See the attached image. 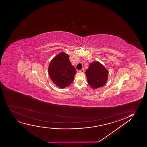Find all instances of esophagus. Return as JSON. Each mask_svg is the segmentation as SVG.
Instances as JSON below:
<instances>
[{"label":"esophagus","mask_w":147,"mask_h":147,"mask_svg":"<svg viewBox=\"0 0 147 147\" xmlns=\"http://www.w3.org/2000/svg\"><path fill=\"white\" fill-rule=\"evenodd\" d=\"M80 71V73H84V69H80V71Z\"/></svg>","instance_id":"34e87169"}]
</instances>
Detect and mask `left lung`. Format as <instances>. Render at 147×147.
I'll return each instance as SVG.
<instances>
[{"instance_id": "left-lung-1", "label": "left lung", "mask_w": 147, "mask_h": 147, "mask_svg": "<svg viewBox=\"0 0 147 147\" xmlns=\"http://www.w3.org/2000/svg\"><path fill=\"white\" fill-rule=\"evenodd\" d=\"M85 74L88 84L95 89L106 84L108 78V71L100 63L94 61L89 65Z\"/></svg>"}]
</instances>
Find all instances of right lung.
<instances>
[{"label":"right lung","instance_id":"1","mask_svg":"<svg viewBox=\"0 0 147 147\" xmlns=\"http://www.w3.org/2000/svg\"><path fill=\"white\" fill-rule=\"evenodd\" d=\"M48 72L56 86L63 89L73 82L76 71L70 62L69 54L61 52L51 60Z\"/></svg>","mask_w":147,"mask_h":147}]
</instances>
